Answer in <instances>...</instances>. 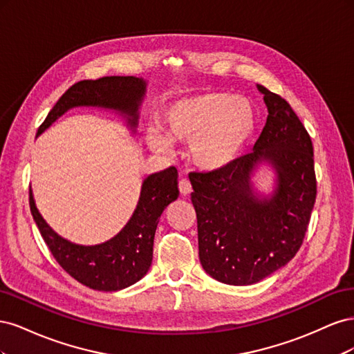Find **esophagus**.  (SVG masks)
I'll return each instance as SVG.
<instances>
[{
  "instance_id": "esophagus-1",
  "label": "esophagus",
  "mask_w": 354,
  "mask_h": 354,
  "mask_svg": "<svg viewBox=\"0 0 354 354\" xmlns=\"http://www.w3.org/2000/svg\"><path fill=\"white\" fill-rule=\"evenodd\" d=\"M178 189H180V194L183 195V196L189 195L190 192H192V185H190V181H189L187 178H181V180L178 181Z\"/></svg>"
}]
</instances>
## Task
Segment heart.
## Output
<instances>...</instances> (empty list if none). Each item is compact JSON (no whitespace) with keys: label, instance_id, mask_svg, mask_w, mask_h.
Masks as SVG:
<instances>
[{"label":"heart","instance_id":"1","mask_svg":"<svg viewBox=\"0 0 354 354\" xmlns=\"http://www.w3.org/2000/svg\"><path fill=\"white\" fill-rule=\"evenodd\" d=\"M165 134L151 131L147 143L167 151L171 142L190 143V158L205 171H218L236 160L255 131L252 104L227 93H198L177 99L162 115Z\"/></svg>","mask_w":354,"mask_h":354}]
</instances>
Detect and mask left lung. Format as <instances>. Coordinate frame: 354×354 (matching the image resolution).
Here are the masks:
<instances>
[{
    "label": "left lung",
    "mask_w": 354,
    "mask_h": 354,
    "mask_svg": "<svg viewBox=\"0 0 354 354\" xmlns=\"http://www.w3.org/2000/svg\"><path fill=\"white\" fill-rule=\"evenodd\" d=\"M257 88L269 115L252 152L223 169L189 174L201 264L216 281L238 286L260 282L294 259L316 201L312 138L285 99ZM261 162L277 173L269 197L250 181Z\"/></svg>",
    "instance_id": "8db88e82"
}]
</instances>
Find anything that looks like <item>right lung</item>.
<instances>
[{"label": "right lung", "instance_id": "obj_1", "mask_svg": "<svg viewBox=\"0 0 354 354\" xmlns=\"http://www.w3.org/2000/svg\"><path fill=\"white\" fill-rule=\"evenodd\" d=\"M146 93V81L136 77H104L73 84L55 104L38 136L72 108L91 106L116 111L136 131L138 108ZM178 173L169 167L145 178L137 207L125 227L99 245L73 243L53 230L39 214L29 189L32 217L56 261L73 279L95 291H120L138 282L147 273L153 257V238L160 214L178 198Z\"/></svg>", "mask_w": 354, "mask_h": 354}]
</instances>
